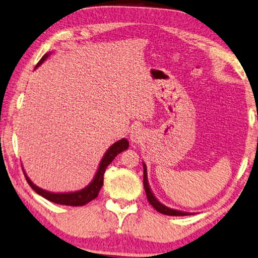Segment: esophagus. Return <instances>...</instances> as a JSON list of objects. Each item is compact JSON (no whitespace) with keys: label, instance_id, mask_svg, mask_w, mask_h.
I'll return each mask as SVG.
<instances>
[{"label":"esophagus","instance_id":"34e87169","mask_svg":"<svg viewBox=\"0 0 258 258\" xmlns=\"http://www.w3.org/2000/svg\"><path fill=\"white\" fill-rule=\"evenodd\" d=\"M129 138H130V141H132L133 144H140V143H142L143 140L145 138L144 130L141 128H137L136 126V128H134L132 132H130Z\"/></svg>","mask_w":258,"mask_h":258}]
</instances>
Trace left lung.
I'll list each match as a JSON object with an SVG mask.
<instances>
[{"instance_id":"obj_1","label":"left lung","mask_w":258,"mask_h":258,"mask_svg":"<svg viewBox=\"0 0 258 258\" xmlns=\"http://www.w3.org/2000/svg\"><path fill=\"white\" fill-rule=\"evenodd\" d=\"M143 169H144V179H143V183H144V189L146 192V196H148V200L150 202V204L157 210L158 212L162 213V215L166 216H190L194 215L191 212H184V211H180V210H175V209H170L168 207H166L165 204H162L161 202L158 201V198L154 196V194L152 192V189L149 184V180H148V169H146V165L143 161Z\"/></svg>"}]
</instances>
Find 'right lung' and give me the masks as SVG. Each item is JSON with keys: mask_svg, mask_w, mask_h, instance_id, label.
I'll return each instance as SVG.
<instances>
[{"mask_svg": "<svg viewBox=\"0 0 258 258\" xmlns=\"http://www.w3.org/2000/svg\"><path fill=\"white\" fill-rule=\"evenodd\" d=\"M51 53H47L42 56L40 61L38 62V64L35 66V69H38V67H40L43 62L47 60V57L49 56ZM129 148V142L126 138H122V140L117 141L114 143L113 145L109 146V149L105 152L102 159L99 162L98 169L96 174H94L92 181L86 185L85 188H83L81 190H77V191H69V192H53V191H48V190L41 189L38 185H35L32 181L30 180V177L26 175V172L24 170V174L26 176V181L29 182V184L31 185L35 192L39 194V195L42 196L46 200H48L53 203L56 204H61V205H69V207H82V205H85L86 203H89L92 200H94L98 196L99 191L104 184V174L105 170L107 168L110 162H112L117 154H120L121 152L125 151Z\"/></svg>", "mask_w": 258, "mask_h": 258, "instance_id": "add662e5", "label": "right lung"}]
</instances>
